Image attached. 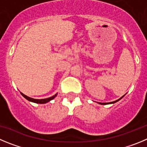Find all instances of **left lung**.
Instances as JSON below:
<instances>
[{"label":"left lung","mask_w":147,"mask_h":147,"mask_svg":"<svg viewBox=\"0 0 147 147\" xmlns=\"http://www.w3.org/2000/svg\"><path fill=\"white\" fill-rule=\"evenodd\" d=\"M125 95H123V96H121V97H120V98L119 99V100H116V101L111 102H97V103H99V104H100V105H107V104H113V103L116 102H118L119 100H121V99L122 98V97H124V96H125Z\"/></svg>","instance_id":"8db88e82"}]
</instances>
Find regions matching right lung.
I'll use <instances>...</instances> for the list:
<instances>
[{"label": "right lung", "instance_id": "1", "mask_svg": "<svg viewBox=\"0 0 147 147\" xmlns=\"http://www.w3.org/2000/svg\"><path fill=\"white\" fill-rule=\"evenodd\" d=\"M20 94L22 95V96H24L25 98H26V100H28V101L32 102L38 103V104H45V103L48 102H50V101H51V100H53V99L55 98V96H57V94H55V95H53V96H51V97H48V98L41 99V100H38V99H34V98H31V97H29V96H26V95H25L24 94H22V92H20Z\"/></svg>", "mask_w": 147, "mask_h": 147}]
</instances>
